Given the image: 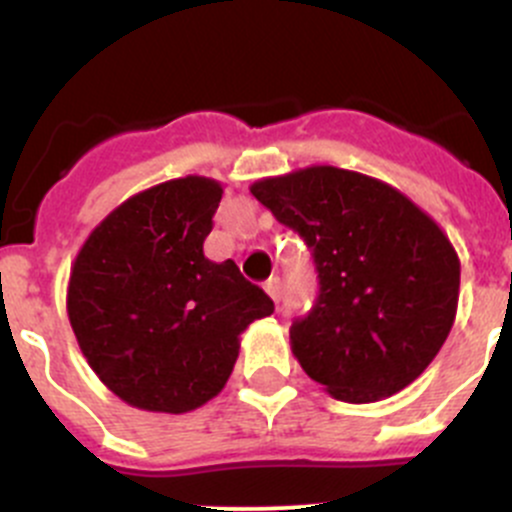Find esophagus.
Returning a JSON list of instances; mask_svg holds the SVG:
<instances>
[{
    "label": "esophagus",
    "instance_id": "1",
    "mask_svg": "<svg viewBox=\"0 0 512 512\" xmlns=\"http://www.w3.org/2000/svg\"><path fill=\"white\" fill-rule=\"evenodd\" d=\"M265 292L270 294L275 302H280V297H282V280H280V277H270V280L265 282Z\"/></svg>",
    "mask_w": 512,
    "mask_h": 512
}]
</instances>
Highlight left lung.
<instances>
[{
    "instance_id": "left-lung-1",
    "label": "left lung",
    "mask_w": 512,
    "mask_h": 512,
    "mask_svg": "<svg viewBox=\"0 0 512 512\" xmlns=\"http://www.w3.org/2000/svg\"><path fill=\"white\" fill-rule=\"evenodd\" d=\"M250 193L312 250L319 294L292 352L334 399L369 404L423 374L453 327L461 262L443 230L391 185L312 165Z\"/></svg>"
}]
</instances>
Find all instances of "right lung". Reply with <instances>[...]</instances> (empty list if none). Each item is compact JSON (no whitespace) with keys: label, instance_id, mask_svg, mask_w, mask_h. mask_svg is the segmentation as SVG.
<instances>
[{"label":"right lung","instance_id":"right-lung-1","mask_svg":"<svg viewBox=\"0 0 512 512\" xmlns=\"http://www.w3.org/2000/svg\"><path fill=\"white\" fill-rule=\"evenodd\" d=\"M223 185L203 175L133 195L76 255L66 312L98 379L126 404L185 414L223 391L240 334L275 312L232 260L203 242Z\"/></svg>","mask_w":512,"mask_h":512}]
</instances>
